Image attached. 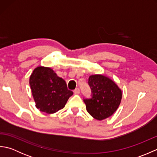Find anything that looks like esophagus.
<instances>
[{
    "label": "esophagus",
    "mask_w": 157,
    "mask_h": 157,
    "mask_svg": "<svg viewBox=\"0 0 157 157\" xmlns=\"http://www.w3.org/2000/svg\"><path fill=\"white\" fill-rule=\"evenodd\" d=\"M73 92H74L75 94H79V92H80V90H79V88H76L75 90H74Z\"/></svg>",
    "instance_id": "34e87169"
}]
</instances>
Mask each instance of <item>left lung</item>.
<instances>
[{"label": "left lung", "mask_w": 157, "mask_h": 157, "mask_svg": "<svg viewBox=\"0 0 157 157\" xmlns=\"http://www.w3.org/2000/svg\"><path fill=\"white\" fill-rule=\"evenodd\" d=\"M92 97L84 99L86 110L92 117L101 121L114 113L121 103L122 91L108 77L101 74L89 77Z\"/></svg>", "instance_id": "1"}]
</instances>
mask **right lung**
Instances as JSON below:
<instances>
[{
  "mask_svg": "<svg viewBox=\"0 0 157 157\" xmlns=\"http://www.w3.org/2000/svg\"><path fill=\"white\" fill-rule=\"evenodd\" d=\"M29 85L36 107L42 112L52 114L64 108L73 92L65 81L50 67L39 66L29 77Z\"/></svg>",
  "mask_w": 157,
  "mask_h": 157,
  "instance_id": "add662e5",
  "label": "right lung"
}]
</instances>
